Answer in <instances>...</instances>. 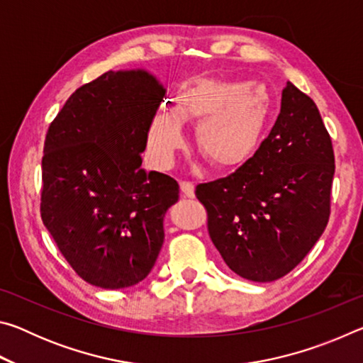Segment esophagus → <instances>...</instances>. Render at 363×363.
<instances>
[{
    "label": "esophagus",
    "instance_id": "esophagus-1",
    "mask_svg": "<svg viewBox=\"0 0 363 363\" xmlns=\"http://www.w3.org/2000/svg\"><path fill=\"white\" fill-rule=\"evenodd\" d=\"M181 194H182L184 199H194V195H195L194 182L181 181Z\"/></svg>",
    "mask_w": 363,
    "mask_h": 363
}]
</instances>
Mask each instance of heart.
I'll return each mask as SVG.
<instances>
[{"mask_svg":"<svg viewBox=\"0 0 363 363\" xmlns=\"http://www.w3.org/2000/svg\"><path fill=\"white\" fill-rule=\"evenodd\" d=\"M267 108V93L257 84L194 79L176 96L174 108L153 116L149 152L158 163H168L184 140L182 121H199L195 144L201 155L214 167H238L259 143Z\"/></svg>","mask_w":363,"mask_h":363,"instance_id":"b5f03b06","label":"heart"}]
</instances>
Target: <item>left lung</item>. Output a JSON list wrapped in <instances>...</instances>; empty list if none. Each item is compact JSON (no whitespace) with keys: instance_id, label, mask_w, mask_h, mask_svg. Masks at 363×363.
Instances as JSON below:
<instances>
[{"instance_id":"8db88e82","label":"left lung","mask_w":363,"mask_h":363,"mask_svg":"<svg viewBox=\"0 0 363 363\" xmlns=\"http://www.w3.org/2000/svg\"><path fill=\"white\" fill-rule=\"evenodd\" d=\"M335 155L320 112L288 83L259 149L223 179L199 184L208 232L227 266L274 281L304 259L328 224Z\"/></svg>"}]
</instances>
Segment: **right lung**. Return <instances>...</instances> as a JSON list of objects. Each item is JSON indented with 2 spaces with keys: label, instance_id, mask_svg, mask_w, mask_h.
I'll use <instances>...</instances> for the list:
<instances>
[{
  "label": "right lung",
  "instance_id": "obj_1",
  "mask_svg": "<svg viewBox=\"0 0 363 363\" xmlns=\"http://www.w3.org/2000/svg\"><path fill=\"white\" fill-rule=\"evenodd\" d=\"M163 84L140 67L83 84L49 126L43 224L83 280L120 290L144 280L164 240L179 184L143 164Z\"/></svg>",
  "mask_w": 363,
  "mask_h": 363
}]
</instances>
